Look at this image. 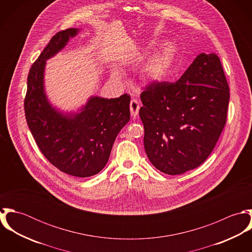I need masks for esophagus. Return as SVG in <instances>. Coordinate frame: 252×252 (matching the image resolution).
<instances>
[{
    "label": "esophagus",
    "instance_id": "34e87169",
    "mask_svg": "<svg viewBox=\"0 0 252 252\" xmlns=\"http://www.w3.org/2000/svg\"><path fill=\"white\" fill-rule=\"evenodd\" d=\"M140 108H141V105L136 99L131 100V102H130V111H131V114L133 116H137L139 114Z\"/></svg>",
    "mask_w": 252,
    "mask_h": 252
}]
</instances>
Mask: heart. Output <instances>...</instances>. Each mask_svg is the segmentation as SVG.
<instances>
[{"instance_id": "b5f03b06", "label": "heart", "mask_w": 252, "mask_h": 252, "mask_svg": "<svg viewBox=\"0 0 252 252\" xmlns=\"http://www.w3.org/2000/svg\"><path fill=\"white\" fill-rule=\"evenodd\" d=\"M178 56V49L173 43H164L145 63L142 76L145 81H154L165 78L172 72ZM113 76L119 78L120 72H113Z\"/></svg>"}]
</instances>
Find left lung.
I'll return each instance as SVG.
<instances>
[{
	"label": "left lung",
	"instance_id": "left-lung-1",
	"mask_svg": "<svg viewBox=\"0 0 252 252\" xmlns=\"http://www.w3.org/2000/svg\"><path fill=\"white\" fill-rule=\"evenodd\" d=\"M229 85L218 56L201 53L176 82H152L141 94L144 149L168 175L199 167L224 129Z\"/></svg>",
	"mask_w": 252,
	"mask_h": 252
}]
</instances>
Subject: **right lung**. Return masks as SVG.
I'll return each mask as SVG.
<instances>
[{"label": "right lung", "instance_id": "obj_1", "mask_svg": "<svg viewBox=\"0 0 252 252\" xmlns=\"http://www.w3.org/2000/svg\"><path fill=\"white\" fill-rule=\"evenodd\" d=\"M77 29L51 37L28 74L24 109L27 124L44 157L61 172L78 178L100 173L112 144L130 120V95L115 99L91 97L80 113L65 115L48 103L43 89L45 60L61 50Z\"/></svg>", "mask_w": 252, "mask_h": 252}]
</instances>
